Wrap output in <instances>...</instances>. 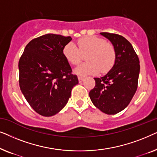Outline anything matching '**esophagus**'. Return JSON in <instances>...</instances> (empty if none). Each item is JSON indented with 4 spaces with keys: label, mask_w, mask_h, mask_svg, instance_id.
Returning a JSON list of instances; mask_svg holds the SVG:
<instances>
[{
    "label": "esophagus",
    "mask_w": 157,
    "mask_h": 157,
    "mask_svg": "<svg viewBox=\"0 0 157 157\" xmlns=\"http://www.w3.org/2000/svg\"><path fill=\"white\" fill-rule=\"evenodd\" d=\"M78 81L79 82H82V81H83V77L82 76H78Z\"/></svg>",
    "instance_id": "34e87169"
}]
</instances>
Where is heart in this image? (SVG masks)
<instances>
[{
	"label": "heart",
	"instance_id": "1",
	"mask_svg": "<svg viewBox=\"0 0 157 157\" xmlns=\"http://www.w3.org/2000/svg\"><path fill=\"white\" fill-rule=\"evenodd\" d=\"M78 46L69 42L63 48V54L66 61L73 65H77L86 54L87 63H82L75 68L76 74L81 76L96 74L100 71L107 72L112 68L116 61V51L113 45L104 38L97 36H86L80 38Z\"/></svg>",
	"mask_w": 157,
	"mask_h": 157
}]
</instances>
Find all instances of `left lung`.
I'll list each match as a JSON object with an SVG mask.
<instances>
[{
    "label": "left lung",
    "mask_w": 157,
    "mask_h": 157,
    "mask_svg": "<svg viewBox=\"0 0 157 157\" xmlns=\"http://www.w3.org/2000/svg\"><path fill=\"white\" fill-rule=\"evenodd\" d=\"M110 40L116 51L113 67L104 76L94 78L96 86L89 92L92 103L106 114H116L129 104L138 86L140 65L132 45L123 36L100 33Z\"/></svg>",
    "instance_id": "obj_1"
}]
</instances>
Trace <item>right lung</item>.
Segmentation results:
<instances>
[{
	"label": "right lung",
	"instance_id": "obj_1",
	"mask_svg": "<svg viewBox=\"0 0 157 157\" xmlns=\"http://www.w3.org/2000/svg\"><path fill=\"white\" fill-rule=\"evenodd\" d=\"M72 38L48 33L31 40L18 62L19 85L28 103L38 113L52 117L62 110L78 83L63 54Z\"/></svg>",
	"mask_w": 157,
	"mask_h": 157
}]
</instances>
